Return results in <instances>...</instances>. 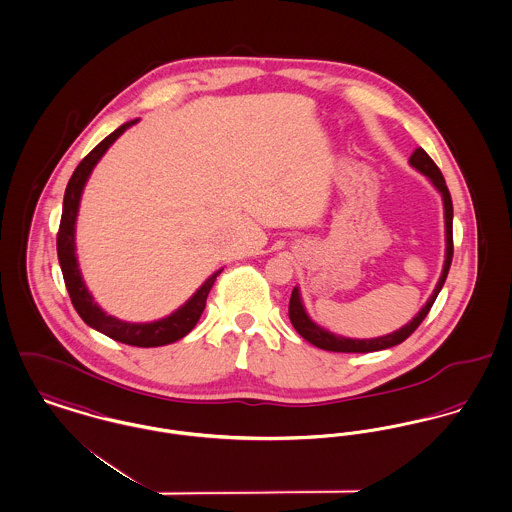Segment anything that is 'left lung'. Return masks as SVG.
<instances>
[{
    "instance_id": "1",
    "label": "left lung",
    "mask_w": 512,
    "mask_h": 512,
    "mask_svg": "<svg viewBox=\"0 0 512 512\" xmlns=\"http://www.w3.org/2000/svg\"><path fill=\"white\" fill-rule=\"evenodd\" d=\"M409 163L433 181L434 187L442 193V200H444L446 261H444V269H442L440 280H438V284H436V288H434L433 296L429 298V302L425 304V308L413 317V321H409L405 327H401V329L395 331V333H390V335H386V337H378V339H345V337L333 335V333H329V331L317 327L314 321L306 314L304 306H302L298 288H294V290H292V296H290V304H288V317H290L294 329H296L308 343L315 345L317 349L331 351V353H374V351H382V349L395 347V345L403 343V341L423 323V319L427 317V314H429L431 308H433L434 300H436L440 288L444 286V280H446L448 271H450V265H452V255H454V237H452V216H454V210H452V198H450V191H448V187H446V181H444V177H442L438 165L434 163L431 156H429L423 148H417V150L413 152Z\"/></svg>"
}]
</instances>
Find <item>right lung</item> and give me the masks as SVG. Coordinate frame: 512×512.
<instances>
[{"label": "right lung", "mask_w": 512, "mask_h": 512, "mask_svg": "<svg viewBox=\"0 0 512 512\" xmlns=\"http://www.w3.org/2000/svg\"><path fill=\"white\" fill-rule=\"evenodd\" d=\"M134 122L136 120L122 124L120 128H117L113 134H109L103 142H99L85 158L79 161L74 175L70 177L66 193H64L62 218H60V228H58V236H56V251H58V261H60V267H62V275H64V282H66L70 300H72L79 317L89 327L101 331L103 335L115 339L118 343H124V345L161 347V345H169V343H175V341L183 339L197 325L200 314L204 312L208 292L212 290L216 276L220 275L222 271L210 276L198 288L197 294L183 308H179L175 314L154 321V323H126V321H120L113 315L105 314L93 302L91 294L87 292V288L81 280V275H79L76 245H74V228H76V216H78L79 198H81L83 185H85L91 169L95 167V163L109 150V146L117 140L118 136Z\"/></svg>", "instance_id": "obj_1"}]
</instances>
